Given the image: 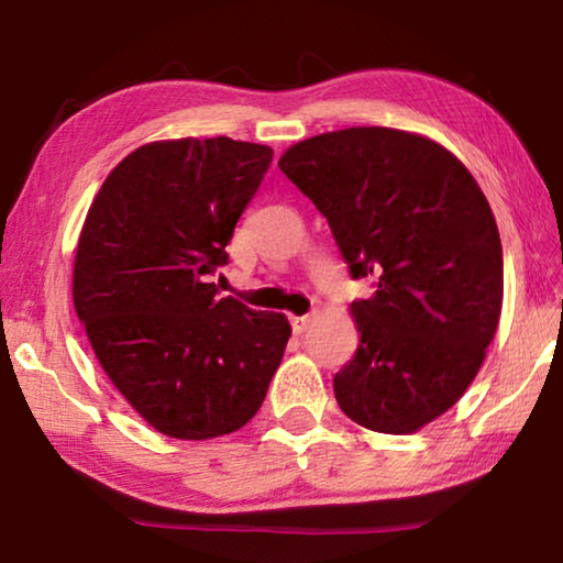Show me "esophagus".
<instances>
[{"label": "esophagus", "mask_w": 563, "mask_h": 563, "mask_svg": "<svg viewBox=\"0 0 563 563\" xmlns=\"http://www.w3.org/2000/svg\"><path fill=\"white\" fill-rule=\"evenodd\" d=\"M312 316H300V318H290V325L295 335H302V332H308V328L312 325Z\"/></svg>", "instance_id": "1"}]
</instances>
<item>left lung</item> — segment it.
<instances>
[{"mask_svg":"<svg viewBox=\"0 0 563 563\" xmlns=\"http://www.w3.org/2000/svg\"><path fill=\"white\" fill-rule=\"evenodd\" d=\"M278 166L328 218L352 278L360 345L332 379L352 422L412 434L472 385L499 325L504 263L487 196L422 133L352 126L292 144Z\"/></svg>","mask_w":563,"mask_h":563,"instance_id":"obj_1","label":"left lung"}]
</instances>
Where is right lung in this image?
I'll return each mask as SVG.
<instances>
[{
  "label": "right lung",
  "mask_w": 563,
  "mask_h": 563,
  "mask_svg": "<svg viewBox=\"0 0 563 563\" xmlns=\"http://www.w3.org/2000/svg\"><path fill=\"white\" fill-rule=\"evenodd\" d=\"M271 158L228 136L151 141L111 170L81 225L76 316L121 397L174 440L251 422L290 340L283 312L211 283Z\"/></svg>",
  "instance_id": "right-lung-1"
}]
</instances>
